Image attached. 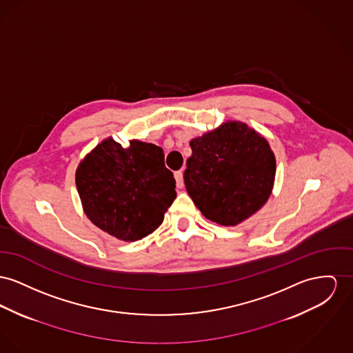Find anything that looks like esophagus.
Returning a JSON list of instances; mask_svg holds the SVG:
<instances>
[{"label":"esophagus","instance_id":"1","mask_svg":"<svg viewBox=\"0 0 353 353\" xmlns=\"http://www.w3.org/2000/svg\"><path fill=\"white\" fill-rule=\"evenodd\" d=\"M174 176H175V181H176V188H183V171L182 170L175 171Z\"/></svg>","mask_w":353,"mask_h":353}]
</instances>
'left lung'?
Here are the masks:
<instances>
[{
  "label": "left lung",
  "instance_id": "obj_1",
  "mask_svg": "<svg viewBox=\"0 0 353 353\" xmlns=\"http://www.w3.org/2000/svg\"><path fill=\"white\" fill-rule=\"evenodd\" d=\"M190 145L183 179L208 219L235 226L259 212L276 175V158L265 138L241 121H228Z\"/></svg>",
  "mask_w": 353,
  "mask_h": 353
}]
</instances>
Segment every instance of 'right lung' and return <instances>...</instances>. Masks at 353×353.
<instances>
[{"mask_svg":"<svg viewBox=\"0 0 353 353\" xmlns=\"http://www.w3.org/2000/svg\"><path fill=\"white\" fill-rule=\"evenodd\" d=\"M76 186L92 223L123 241L155 232L176 198L163 150L139 141H101L79 165Z\"/></svg>","mask_w":353,"mask_h":353,"instance_id":"obj_1","label":"right lung"}]
</instances>
